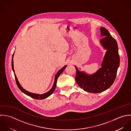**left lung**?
Segmentation results:
<instances>
[{"instance_id":"left-lung-1","label":"left lung","mask_w":131,"mask_h":131,"mask_svg":"<svg viewBox=\"0 0 131 131\" xmlns=\"http://www.w3.org/2000/svg\"><path fill=\"white\" fill-rule=\"evenodd\" d=\"M101 35L104 37L100 42L107 51L101 67L96 72L89 75L77 70L75 80L79 86L85 91L92 93H100L109 88L113 83L119 66L120 59L117 43L109 31L104 27L100 28Z\"/></svg>"}]
</instances>
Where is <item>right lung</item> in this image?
<instances>
[{
    "mask_svg": "<svg viewBox=\"0 0 131 131\" xmlns=\"http://www.w3.org/2000/svg\"><path fill=\"white\" fill-rule=\"evenodd\" d=\"M14 53H13V57H12V69L14 71V75H15V79H16V83L18 86V88H19V89L23 92L25 94L27 95V96L32 98H34L35 99H37V100H42V99H44L45 98H47V97H49L50 95H51L53 93V92H54V90H55V88H56V84H57V79L59 78V77L60 75V74L63 72V71L65 70V69L66 68V65L64 66L62 68H61L58 72V73L56 74L55 75V78H54V82H53V84L52 85V89L49 91H48V92L45 93V94H34V93H30V92H29L28 91H26L25 90H24L22 87V86L20 85L17 78L15 73V70H14V64H13V57H14Z\"/></svg>",
    "mask_w": 131,
    "mask_h": 131,
    "instance_id": "1",
    "label": "right lung"
}]
</instances>
